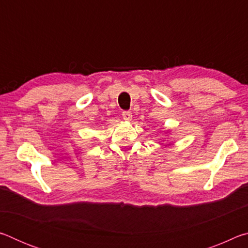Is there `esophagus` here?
Returning <instances> with one entry per match:
<instances>
[{
	"mask_svg": "<svg viewBox=\"0 0 248 248\" xmlns=\"http://www.w3.org/2000/svg\"><path fill=\"white\" fill-rule=\"evenodd\" d=\"M121 115H123V118L125 121H130V120H131V118H132V112L129 111V110L123 111V114H121Z\"/></svg>",
	"mask_w": 248,
	"mask_h": 248,
	"instance_id": "1",
	"label": "esophagus"
}]
</instances>
